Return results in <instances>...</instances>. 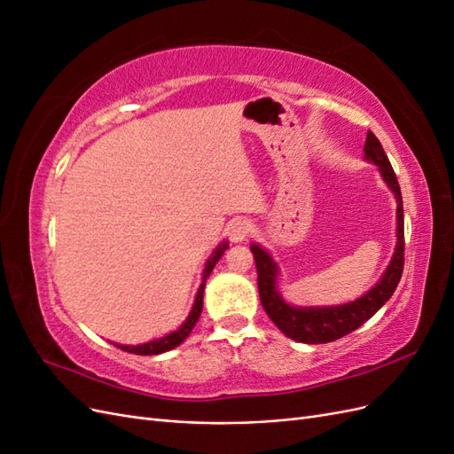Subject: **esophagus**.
I'll list each match as a JSON object with an SVG mask.
<instances>
[{"mask_svg":"<svg viewBox=\"0 0 454 454\" xmlns=\"http://www.w3.org/2000/svg\"><path fill=\"white\" fill-rule=\"evenodd\" d=\"M227 231H229V239L232 242H240L252 232V223L248 222V219H237V222H232L229 225Z\"/></svg>","mask_w":454,"mask_h":454,"instance_id":"34e87169","label":"esophagus"}]
</instances>
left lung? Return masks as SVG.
<instances>
[{"label":"left lung","instance_id":"obj_1","mask_svg":"<svg viewBox=\"0 0 454 454\" xmlns=\"http://www.w3.org/2000/svg\"><path fill=\"white\" fill-rule=\"evenodd\" d=\"M365 157L373 160L384 180L392 187L395 200H397V246L388 265L387 272L382 274L380 282L367 292L364 297L356 299L354 303H347L340 307H327V309H295L286 305L278 295L274 280H277V267L265 250H261L257 244H252V254L257 269V290L261 305H263L269 318L277 324L280 332L299 342H309V345H322V342H332L340 337L352 333L365 324L387 301L392 297L394 290L400 284L403 272V252H405V237H403V202L402 191L397 184L395 172L392 164L384 153V149L377 136L367 130L365 138Z\"/></svg>","mask_w":454,"mask_h":454}]
</instances>
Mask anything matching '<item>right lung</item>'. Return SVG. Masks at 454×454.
<instances>
[{
  "label": "right lung",
  "instance_id": "right-lung-1",
  "mask_svg": "<svg viewBox=\"0 0 454 454\" xmlns=\"http://www.w3.org/2000/svg\"><path fill=\"white\" fill-rule=\"evenodd\" d=\"M227 250V244H222L219 248L212 254V257L208 259V263H206V269H204V274H202V284H200V290L197 294V299H195V305H193V310H191L189 318L185 320V324L177 329V332L162 337V339H157V340H151V342H145V345H138V347H119L121 350L125 352H130V354H138V356H153V354H160V352H167L174 347L180 345V342H184L187 339V335L191 333V329L195 327L199 316L202 312V295H204V286H206V278L210 277L212 269L215 267V263L219 261V257L223 255V252Z\"/></svg>",
  "mask_w": 454,
  "mask_h": 454
}]
</instances>
